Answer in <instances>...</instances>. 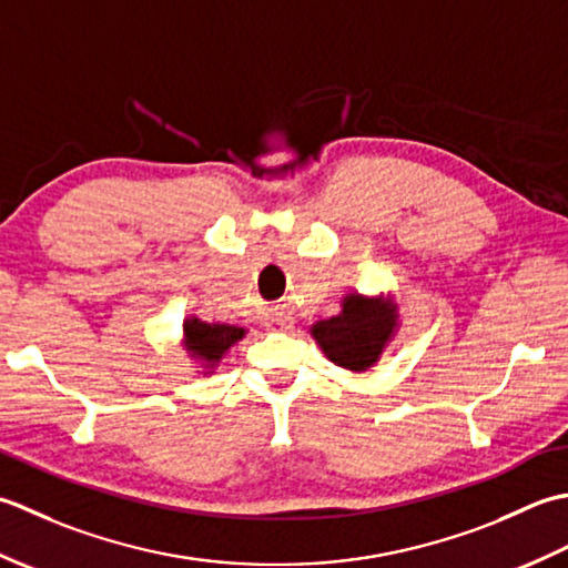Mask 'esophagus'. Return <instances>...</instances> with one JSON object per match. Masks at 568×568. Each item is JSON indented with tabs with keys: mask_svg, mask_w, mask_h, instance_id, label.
<instances>
[{
	"mask_svg": "<svg viewBox=\"0 0 568 568\" xmlns=\"http://www.w3.org/2000/svg\"><path fill=\"white\" fill-rule=\"evenodd\" d=\"M274 328H276V331H286V328H292V321H284V318H282V321H276V323H274Z\"/></svg>",
	"mask_w": 568,
	"mask_h": 568,
	"instance_id": "1",
	"label": "esophagus"
}]
</instances>
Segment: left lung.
<instances>
[{"label": "left lung", "instance_id": "1", "mask_svg": "<svg viewBox=\"0 0 568 568\" xmlns=\"http://www.w3.org/2000/svg\"><path fill=\"white\" fill-rule=\"evenodd\" d=\"M397 328V306L382 304L377 298L351 294L343 301V311L328 321H318L314 335L331 363L353 373L373 367Z\"/></svg>", "mask_w": 568, "mask_h": 568}]
</instances>
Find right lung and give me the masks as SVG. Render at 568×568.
<instances>
[{
	"instance_id": "add662e5",
	"label": "right lung",
	"mask_w": 568,
	"mask_h": 568,
	"mask_svg": "<svg viewBox=\"0 0 568 568\" xmlns=\"http://www.w3.org/2000/svg\"><path fill=\"white\" fill-rule=\"evenodd\" d=\"M183 333H186V351L193 357H201L207 365H215L227 353L230 345H235L245 335V328L189 318L183 323Z\"/></svg>"
}]
</instances>
